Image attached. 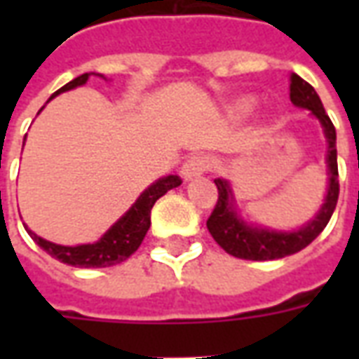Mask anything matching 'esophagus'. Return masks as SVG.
Returning <instances> with one entry per match:
<instances>
[{"instance_id": "esophagus-1", "label": "esophagus", "mask_w": 359, "mask_h": 359, "mask_svg": "<svg viewBox=\"0 0 359 359\" xmlns=\"http://www.w3.org/2000/svg\"><path fill=\"white\" fill-rule=\"evenodd\" d=\"M215 167V157L211 156H192L188 159L187 163L182 165V169H180V177L184 180H190L198 177V175H202L205 171H211Z\"/></svg>"}]
</instances>
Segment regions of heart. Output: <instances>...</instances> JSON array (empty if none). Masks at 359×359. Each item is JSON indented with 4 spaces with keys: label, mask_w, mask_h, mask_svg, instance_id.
<instances>
[{
    "label": "heart",
    "mask_w": 359,
    "mask_h": 359,
    "mask_svg": "<svg viewBox=\"0 0 359 359\" xmlns=\"http://www.w3.org/2000/svg\"><path fill=\"white\" fill-rule=\"evenodd\" d=\"M252 107H254V97H244V100H241V102L234 105V111L238 115H246V113L252 111Z\"/></svg>",
    "instance_id": "b5f03b06"
}]
</instances>
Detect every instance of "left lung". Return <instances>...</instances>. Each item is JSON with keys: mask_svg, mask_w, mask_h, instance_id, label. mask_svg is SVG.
I'll list each match as a JSON object with an SVG mask.
<instances>
[{"mask_svg": "<svg viewBox=\"0 0 359 359\" xmlns=\"http://www.w3.org/2000/svg\"><path fill=\"white\" fill-rule=\"evenodd\" d=\"M290 102L296 107L311 111L323 126L325 138H327V167H329V188L327 196L313 221L304 225L298 231H271L264 226L248 225L244 219L238 217L234 208L233 190L225 179H215L217 184V203L208 219V231L215 238L226 254L241 259L252 262H267V259H280V257L292 256L296 252L304 250L308 244L316 241L321 234L332 211L339 202V165H337V130L332 126L331 118L325 113V107L319 95L311 84L300 79L298 74H290Z\"/></svg>", "mask_w": 359, "mask_h": 359, "instance_id": "obj_1", "label": "left lung"}]
</instances>
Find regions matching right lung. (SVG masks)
I'll use <instances>...</instances> for the list:
<instances>
[{
  "instance_id": "1",
  "label": "right lung",
  "mask_w": 359,
  "mask_h": 359,
  "mask_svg": "<svg viewBox=\"0 0 359 359\" xmlns=\"http://www.w3.org/2000/svg\"><path fill=\"white\" fill-rule=\"evenodd\" d=\"M90 74L95 73H84L81 76H76L74 81L67 82L63 88H59L51 97H55L61 92H67V90H73L76 86H82L86 84ZM102 76L103 74H97ZM50 97V100H51ZM42 111V109H40ZM182 180L177 177V175H169V177H163V179L156 180L151 187H148L140 194V198L133 203V208L126 211L123 217L118 219L115 225L111 226L107 233L103 234L102 238L94 244H81V246H61V244H53L50 241H43L38 234H34L32 231H27L30 234V238L40 246L42 250H46L51 257L59 259L61 264L74 265V267H111V265H117L121 262H125L128 257L133 256L136 250L140 248L144 236L148 233L149 229V213H151V208L154 203L161 198L163 194H167L172 188L180 187Z\"/></svg>"
}]
</instances>
